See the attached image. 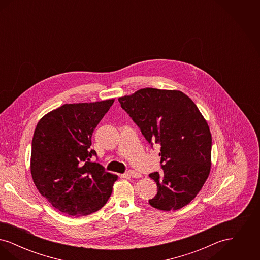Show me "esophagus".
Wrapping results in <instances>:
<instances>
[{
	"label": "esophagus",
	"mask_w": 260,
	"mask_h": 260,
	"mask_svg": "<svg viewBox=\"0 0 260 260\" xmlns=\"http://www.w3.org/2000/svg\"><path fill=\"white\" fill-rule=\"evenodd\" d=\"M124 176L133 177V178H140L142 175L140 173H136L135 171H128V172L124 173Z\"/></svg>",
	"instance_id": "obj_1"
}]
</instances>
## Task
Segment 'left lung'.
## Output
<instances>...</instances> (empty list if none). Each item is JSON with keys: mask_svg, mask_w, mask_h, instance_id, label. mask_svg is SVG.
Segmentation results:
<instances>
[{"mask_svg": "<svg viewBox=\"0 0 260 260\" xmlns=\"http://www.w3.org/2000/svg\"><path fill=\"white\" fill-rule=\"evenodd\" d=\"M119 102L149 143L161 146L162 173L149 174L158 188L149 204L166 211L185 207L210 172L211 135L202 113L192 99L174 89L141 88Z\"/></svg>", "mask_w": 260, "mask_h": 260, "instance_id": "obj_1", "label": "left lung"}]
</instances>
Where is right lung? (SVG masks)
Returning a JSON list of instances; mask_svg holds the SVG:
<instances>
[{"mask_svg":"<svg viewBox=\"0 0 260 260\" xmlns=\"http://www.w3.org/2000/svg\"><path fill=\"white\" fill-rule=\"evenodd\" d=\"M115 99L71 103L46 114L38 123L30 169L40 194L70 216L100 210L110 198L118 175L91 161V136Z\"/></svg>","mask_w":260,"mask_h":260,"instance_id":"obj_1","label":"right lung"}]
</instances>
